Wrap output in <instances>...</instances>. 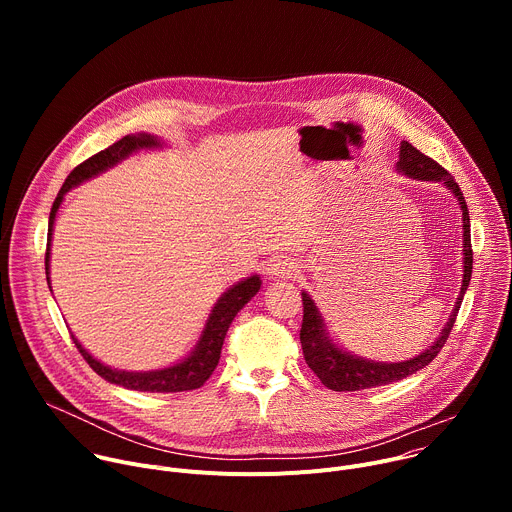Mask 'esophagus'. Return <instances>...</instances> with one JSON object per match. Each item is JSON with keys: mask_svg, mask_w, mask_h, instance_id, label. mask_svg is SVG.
Returning <instances> with one entry per match:
<instances>
[{"mask_svg": "<svg viewBox=\"0 0 512 512\" xmlns=\"http://www.w3.org/2000/svg\"><path fill=\"white\" fill-rule=\"evenodd\" d=\"M267 275L271 277V279H287V277H294V275H298L300 273V267H298V263H294L291 259H287V257H277V259H273L269 265H267Z\"/></svg>", "mask_w": 512, "mask_h": 512, "instance_id": "34e87169", "label": "esophagus"}]
</instances>
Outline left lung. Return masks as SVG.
Returning <instances> with one entry per match:
<instances>
[{
    "mask_svg": "<svg viewBox=\"0 0 512 512\" xmlns=\"http://www.w3.org/2000/svg\"><path fill=\"white\" fill-rule=\"evenodd\" d=\"M397 170L403 172L409 178L417 180H433V182H444L448 190H452L460 202L462 208V221H464V279H462V289L460 296L456 300L454 312L442 330V336L433 342L425 352L405 360V362H373V360H364L358 356H352L344 350H340L332 340L326 336L322 316L312 302V298L302 294V304H304V320H302V330H300V340H302V350L304 358L308 362V367L314 371V375L322 381L332 391H360V389H371V387H381L389 385L395 381H401L419 369L427 367V364L440 354L444 348L458 310L462 306L464 294L468 289L470 277H472V241H470V216H468V206L464 200V194L458 186V182L452 178V174L431 160L429 156H423L417 148L409 141H401V154L397 162Z\"/></svg>",
    "mask_w": 512,
    "mask_h": 512,
    "instance_id": "1",
    "label": "left lung"
}]
</instances>
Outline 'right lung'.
<instances>
[{"label":"right lung","instance_id":"add662e5","mask_svg":"<svg viewBox=\"0 0 512 512\" xmlns=\"http://www.w3.org/2000/svg\"><path fill=\"white\" fill-rule=\"evenodd\" d=\"M160 139L148 133H135V135H125L123 139L115 141L113 145H109L107 150L91 156L89 160H85L83 164H79L75 170L68 174V178L64 180L52 210H50V218H48V247H46V275H48V261H50V235H52V225L56 218V210L62 202V196L72 188L77 186L93 176H97L99 172L115 166L119 160L127 158L131 152L141 150V148H158ZM50 281V277H48ZM261 287V279L257 275L247 277L245 281L233 285L227 294L218 300L212 308V314L206 320L204 332L194 348V352L184 358L182 362L174 364V367L162 369V371H150V373H125V371H115L105 367L97 358H93L83 346L81 342L72 336L75 340V346L79 348V352L83 354V358L89 362V367L101 375L105 381L125 387V389H133V391H145V393H180V391H192L202 387L208 377L212 375V371L216 369L218 358H221V350H223V342L227 336V330L231 326V322L235 320L237 312L257 294Z\"/></svg>","mask_w":512,"mask_h":512}]
</instances>
